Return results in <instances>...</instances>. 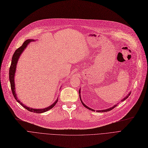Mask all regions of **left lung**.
I'll use <instances>...</instances> for the list:
<instances>
[{"label": "left lung", "instance_id": "left-lung-1", "mask_svg": "<svg viewBox=\"0 0 148 148\" xmlns=\"http://www.w3.org/2000/svg\"><path fill=\"white\" fill-rule=\"evenodd\" d=\"M80 90H79V94H80ZM130 95V94L128 95V96H127L125 98H123V99H122V101H124V100H125V99H126L128 97V96ZM80 100H81V102H82V104L83 105V106H84L85 107H86V108H88V109H89V110H92V111H95L94 110H93V109H92V108H89V107H88L87 106H86V105H85L83 102H82V99H81V97H80ZM117 105L118 104H116V105H114L113 107H112V108H108V109H106V110H97L96 112H108V111H110L111 110H112V109H113V108H114V107H116V106H117Z\"/></svg>", "mask_w": 148, "mask_h": 148}]
</instances>
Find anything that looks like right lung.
I'll return each mask as SVG.
<instances>
[{"instance_id": "add662e5", "label": "right lung", "mask_w": 148, "mask_h": 148, "mask_svg": "<svg viewBox=\"0 0 148 148\" xmlns=\"http://www.w3.org/2000/svg\"><path fill=\"white\" fill-rule=\"evenodd\" d=\"M34 40H27L26 41H25L23 44H22V45L18 49H17L14 52L12 58V60H11V64L10 68V71H9V76H10V82L11 83V90H12V94L15 98V99H16L18 103H19L23 107L25 108L26 109H27L28 111H30L31 112H34V113H44L45 112L47 111H48L49 110H50L51 108H52L54 106L56 105V104L57 103V102L58 101V99H57L55 102H54L52 105H51L50 106L45 108H42V109H35V108H31L30 107H26L25 105H24L23 104H22L20 101L18 100L17 99V97L16 96V93H15V83H14V75H15V69H16V65L17 64V62L18 60V58L20 56V54L22 53V52L24 51V50L25 49V48L27 47V44L30 42L31 41H33Z\"/></svg>"}]
</instances>
